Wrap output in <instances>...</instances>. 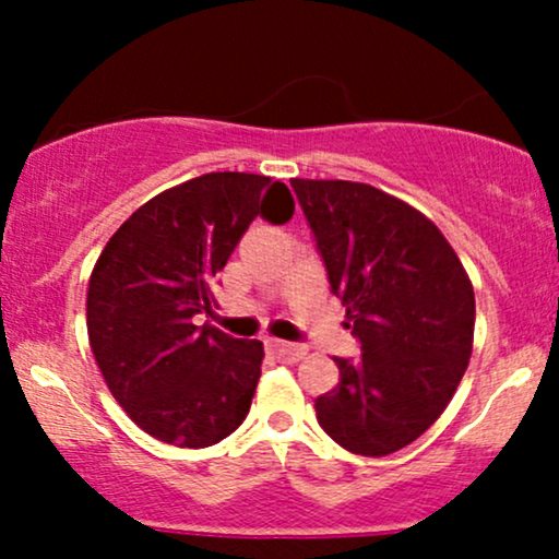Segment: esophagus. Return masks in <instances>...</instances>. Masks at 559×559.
Here are the masks:
<instances>
[{
    "label": "esophagus",
    "mask_w": 559,
    "mask_h": 559,
    "mask_svg": "<svg viewBox=\"0 0 559 559\" xmlns=\"http://www.w3.org/2000/svg\"><path fill=\"white\" fill-rule=\"evenodd\" d=\"M265 346L273 352L275 357H284V360H292V362H297V360H301V357L307 355V346L281 342V338H267Z\"/></svg>",
    "instance_id": "obj_1"
}]
</instances>
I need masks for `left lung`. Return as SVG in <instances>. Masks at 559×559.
I'll return each mask as SVG.
<instances>
[{"instance_id":"1","label":"left lung","mask_w":559,"mask_h":559,"mask_svg":"<svg viewBox=\"0 0 559 559\" xmlns=\"http://www.w3.org/2000/svg\"><path fill=\"white\" fill-rule=\"evenodd\" d=\"M333 294L362 357L342 360L318 396L323 431L362 457H386L439 420L473 352L476 294L433 221L368 183L294 178Z\"/></svg>"}]
</instances>
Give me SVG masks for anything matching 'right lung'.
<instances>
[{
    "instance_id": "add662e5",
    "label": "right lung",
    "mask_w": 559,
    "mask_h": 559,
    "mask_svg": "<svg viewBox=\"0 0 559 559\" xmlns=\"http://www.w3.org/2000/svg\"><path fill=\"white\" fill-rule=\"evenodd\" d=\"M286 223V183L207 173L141 204L96 260L86 329L107 389L141 431L165 444L213 447L247 418L265 352L194 325L217 307L213 284L254 217Z\"/></svg>"
}]
</instances>
